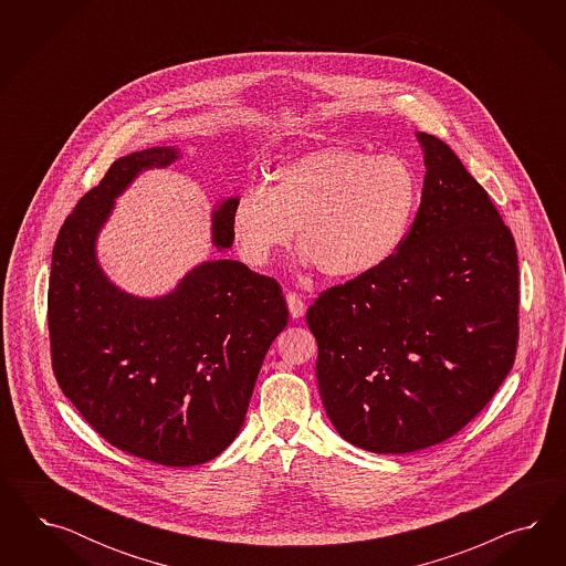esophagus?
<instances>
[{"label":"esophagus","instance_id":"esophagus-1","mask_svg":"<svg viewBox=\"0 0 566 566\" xmlns=\"http://www.w3.org/2000/svg\"><path fill=\"white\" fill-rule=\"evenodd\" d=\"M286 303H289V311H291V315L294 319H298V317L305 315L307 305H305V301H303L296 292H289V294H286Z\"/></svg>","mask_w":566,"mask_h":566}]
</instances>
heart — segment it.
<instances>
[{
	"instance_id": "obj_1",
	"label": "heart",
	"mask_w": 566,
	"mask_h": 566,
	"mask_svg": "<svg viewBox=\"0 0 566 566\" xmlns=\"http://www.w3.org/2000/svg\"><path fill=\"white\" fill-rule=\"evenodd\" d=\"M272 187L240 190L230 230L240 259L268 265L294 237L303 263L359 280L390 263L419 206V178L398 155L327 145L274 171Z\"/></svg>"
}]
</instances>
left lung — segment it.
I'll use <instances>...</instances> for the list:
<instances>
[{"mask_svg":"<svg viewBox=\"0 0 566 566\" xmlns=\"http://www.w3.org/2000/svg\"><path fill=\"white\" fill-rule=\"evenodd\" d=\"M421 206L390 263L308 307L317 384L332 426L376 454L452 438L509 376L518 338L513 234L480 182L417 133Z\"/></svg>","mask_w":566,"mask_h":566,"instance_id":"1","label":"left lung"}]
</instances>
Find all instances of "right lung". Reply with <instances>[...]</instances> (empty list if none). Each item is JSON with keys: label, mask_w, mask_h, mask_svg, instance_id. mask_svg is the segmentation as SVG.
<instances>
[{"label": "right lung", "mask_w": 566, "mask_h": 566, "mask_svg": "<svg viewBox=\"0 0 566 566\" xmlns=\"http://www.w3.org/2000/svg\"><path fill=\"white\" fill-rule=\"evenodd\" d=\"M178 147L124 155L66 218L53 244L48 322L64 396L116 448L166 467L216 459L244 423L261 363L289 324L280 284L232 259L195 265L164 296H135L102 270L97 239L116 199ZM228 197L211 213L232 247Z\"/></svg>", "instance_id": "right-lung-1"}]
</instances>
